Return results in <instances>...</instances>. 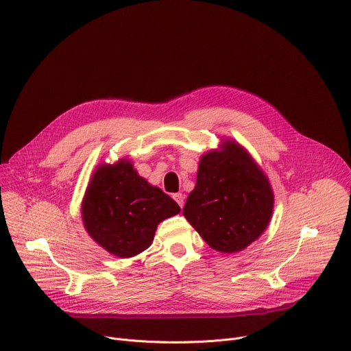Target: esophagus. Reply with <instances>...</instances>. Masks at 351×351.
Masks as SVG:
<instances>
[{
  "mask_svg": "<svg viewBox=\"0 0 351 351\" xmlns=\"http://www.w3.org/2000/svg\"><path fill=\"white\" fill-rule=\"evenodd\" d=\"M173 199H175V202H176L180 207H183V204H184V196H183L182 193H175V195H173Z\"/></svg>",
  "mask_w": 351,
  "mask_h": 351,
  "instance_id": "esophagus-1",
  "label": "esophagus"
}]
</instances>
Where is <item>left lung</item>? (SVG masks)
Returning a JSON list of instances; mask_svg holds the SVG:
<instances>
[{
  "label": "left lung",
  "mask_w": 351,
  "mask_h": 351,
  "mask_svg": "<svg viewBox=\"0 0 351 351\" xmlns=\"http://www.w3.org/2000/svg\"><path fill=\"white\" fill-rule=\"evenodd\" d=\"M274 192L263 169L236 141L200 158L183 216L216 251H243L269 224Z\"/></svg>",
  "instance_id": "1"
}]
</instances>
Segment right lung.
<instances>
[{
    "label": "right lung",
    "mask_w": 351,
    "mask_h": 351,
    "mask_svg": "<svg viewBox=\"0 0 351 351\" xmlns=\"http://www.w3.org/2000/svg\"><path fill=\"white\" fill-rule=\"evenodd\" d=\"M179 212L178 203L139 176L127 159L99 165L82 202L88 236L120 258L145 251L158 224Z\"/></svg>",
    "instance_id": "add662e5"
}]
</instances>
